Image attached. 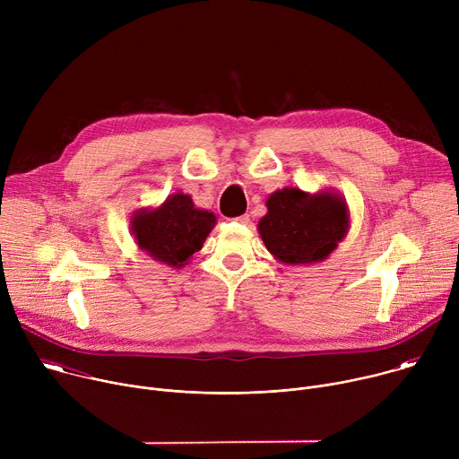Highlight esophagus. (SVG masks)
Wrapping results in <instances>:
<instances>
[{
  "instance_id": "34e87169",
  "label": "esophagus",
  "mask_w": 459,
  "mask_h": 459,
  "mask_svg": "<svg viewBox=\"0 0 459 459\" xmlns=\"http://www.w3.org/2000/svg\"><path fill=\"white\" fill-rule=\"evenodd\" d=\"M236 221H238L239 225H250V216H248V214H243V216L236 218Z\"/></svg>"
}]
</instances>
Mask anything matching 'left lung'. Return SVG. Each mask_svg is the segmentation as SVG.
Instances as JSON below:
<instances>
[{"label":"left lung","instance_id":"8db88e82","mask_svg":"<svg viewBox=\"0 0 459 459\" xmlns=\"http://www.w3.org/2000/svg\"><path fill=\"white\" fill-rule=\"evenodd\" d=\"M257 232L267 250L285 265H312L338 248L351 229V212L342 194L298 186L273 192Z\"/></svg>","mask_w":459,"mask_h":459}]
</instances>
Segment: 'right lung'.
Wrapping results in <instances>:
<instances>
[{
    "label": "right lung",
    "instance_id": "right-lung-1",
    "mask_svg": "<svg viewBox=\"0 0 459 459\" xmlns=\"http://www.w3.org/2000/svg\"><path fill=\"white\" fill-rule=\"evenodd\" d=\"M216 225V216L194 205L188 194L176 192L154 209H140L130 218V230L140 247L154 261L172 269L188 264L202 250Z\"/></svg>",
    "mask_w": 459,
    "mask_h": 459
}]
</instances>
